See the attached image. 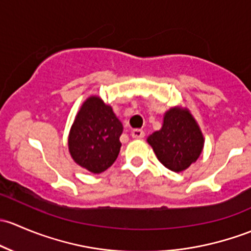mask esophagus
<instances>
[{"instance_id": "1", "label": "esophagus", "mask_w": 251, "mask_h": 251, "mask_svg": "<svg viewBox=\"0 0 251 251\" xmlns=\"http://www.w3.org/2000/svg\"><path fill=\"white\" fill-rule=\"evenodd\" d=\"M131 136L134 139H143L145 136V133L141 129H134V130H131Z\"/></svg>"}]
</instances>
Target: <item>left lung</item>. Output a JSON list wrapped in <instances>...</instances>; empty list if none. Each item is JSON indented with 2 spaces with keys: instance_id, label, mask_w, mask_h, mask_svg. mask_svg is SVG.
I'll return each instance as SVG.
<instances>
[{
  "instance_id": "left-lung-1",
  "label": "left lung",
  "mask_w": 251,
  "mask_h": 251,
  "mask_svg": "<svg viewBox=\"0 0 251 251\" xmlns=\"http://www.w3.org/2000/svg\"><path fill=\"white\" fill-rule=\"evenodd\" d=\"M147 143L165 168L180 173L200 158L204 136L190 111L175 106L164 113L162 128L152 133Z\"/></svg>"
}]
</instances>
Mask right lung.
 Returning <instances> with one entry per match:
<instances>
[{
	"label": "right lung",
	"instance_id": "obj_1",
	"mask_svg": "<svg viewBox=\"0 0 251 251\" xmlns=\"http://www.w3.org/2000/svg\"><path fill=\"white\" fill-rule=\"evenodd\" d=\"M122 122L100 97L87 98L69 134V152L75 163L100 174L115 163L122 144Z\"/></svg>",
	"mask_w": 251,
	"mask_h": 251
}]
</instances>
